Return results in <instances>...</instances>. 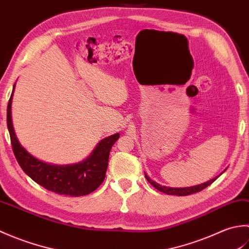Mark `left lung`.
I'll return each instance as SVG.
<instances>
[{"label":"left lung","instance_id":"obj_1","mask_svg":"<svg viewBox=\"0 0 249 249\" xmlns=\"http://www.w3.org/2000/svg\"><path fill=\"white\" fill-rule=\"evenodd\" d=\"M225 171V170H224ZM223 171V172H224ZM221 172V173H223ZM220 173V174H221ZM145 174V178L147 179V182H149L152 186H154L157 190H160V192L163 193V194H167V195H176V196H188V195H192V194H195V193H198V192H201V190L204 189L205 187H208L209 185L212 184L216 178H217L219 176H217L216 178L210 179V181L205 182V183H202L200 185H196V186H190V187H181V188H176V187H167V186H161V185H160L158 183L154 182L153 179H151L149 177L146 176Z\"/></svg>","mask_w":249,"mask_h":249}]
</instances>
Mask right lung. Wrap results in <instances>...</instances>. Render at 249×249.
<instances>
[{
  "mask_svg": "<svg viewBox=\"0 0 249 249\" xmlns=\"http://www.w3.org/2000/svg\"><path fill=\"white\" fill-rule=\"evenodd\" d=\"M15 84L7 106V127L14 154L22 170L40 186L59 195L79 197L97 189L104 182L110 150L119 139L120 134H114L103 139L88 158L73 165L56 166L37 160L20 144L15 133L12 121V100Z\"/></svg>",
  "mask_w": 249,
  "mask_h": 249,
  "instance_id": "add662e5",
  "label": "right lung"
}]
</instances>
